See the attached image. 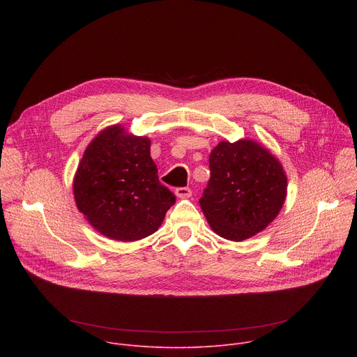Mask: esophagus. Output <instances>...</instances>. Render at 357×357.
<instances>
[{
    "label": "esophagus",
    "instance_id": "obj_1",
    "mask_svg": "<svg viewBox=\"0 0 357 357\" xmlns=\"http://www.w3.org/2000/svg\"><path fill=\"white\" fill-rule=\"evenodd\" d=\"M175 193H176V196L181 197V199H188V197L192 195V190H190V188L183 186V188H176V189H175Z\"/></svg>",
    "mask_w": 357,
    "mask_h": 357
}]
</instances>
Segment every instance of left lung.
Segmentation results:
<instances>
[{
	"mask_svg": "<svg viewBox=\"0 0 357 357\" xmlns=\"http://www.w3.org/2000/svg\"><path fill=\"white\" fill-rule=\"evenodd\" d=\"M209 168L199 203L213 231L241 241L275 219L285 200L287 176L264 146L250 139L222 141L211 152Z\"/></svg>",
	"mask_w": 357,
	"mask_h": 357,
	"instance_id": "left-lung-1",
	"label": "left lung"
}]
</instances>
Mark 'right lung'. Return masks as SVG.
<instances>
[{"mask_svg":"<svg viewBox=\"0 0 357 357\" xmlns=\"http://www.w3.org/2000/svg\"><path fill=\"white\" fill-rule=\"evenodd\" d=\"M149 146L148 138L113 126L84 151L73 181L76 205L106 237L134 241L155 233L176 200L160 182Z\"/></svg>","mask_w":357,"mask_h":357,"instance_id":"1","label":"right lung"}]
</instances>
